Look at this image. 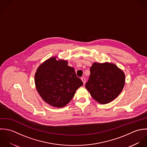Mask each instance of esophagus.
I'll return each instance as SVG.
<instances>
[{
  "label": "esophagus",
  "instance_id": "esophagus-1",
  "mask_svg": "<svg viewBox=\"0 0 147 147\" xmlns=\"http://www.w3.org/2000/svg\"><path fill=\"white\" fill-rule=\"evenodd\" d=\"M81 79L82 81L83 82L84 84L85 85V83H86V80H85V78H84V77H82Z\"/></svg>",
  "mask_w": 147,
  "mask_h": 147
}]
</instances>
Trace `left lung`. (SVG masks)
Instances as JSON below:
<instances>
[{
    "mask_svg": "<svg viewBox=\"0 0 147 147\" xmlns=\"http://www.w3.org/2000/svg\"><path fill=\"white\" fill-rule=\"evenodd\" d=\"M125 74L111 62H94L85 87L91 96L100 104H107L120 94L125 84Z\"/></svg>",
    "mask_w": 147,
    "mask_h": 147,
    "instance_id": "1",
    "label": "left lung"
}]
</instances>
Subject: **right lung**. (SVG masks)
Returning a JSON list of instances; mask_svg holds the SVG:
<instances>
[{
  "label": "right lung",
  "instance_id": "add662e5",
  "mask_svg": "<svg viewBox=\"0 0 147 147\" xmlns=\"http://www.w3.org/2000/svg\"><path fill=\"white\" fill-rule=\"evenodd\" d=\"M66 60L52 57L37 69L34 83L41 98L51 106L61 108L73 99L77 90L83 85L74 68Z\"/></svg>",
  "mask_w": 147,
  "mask_h": 147
}]
</instances>
